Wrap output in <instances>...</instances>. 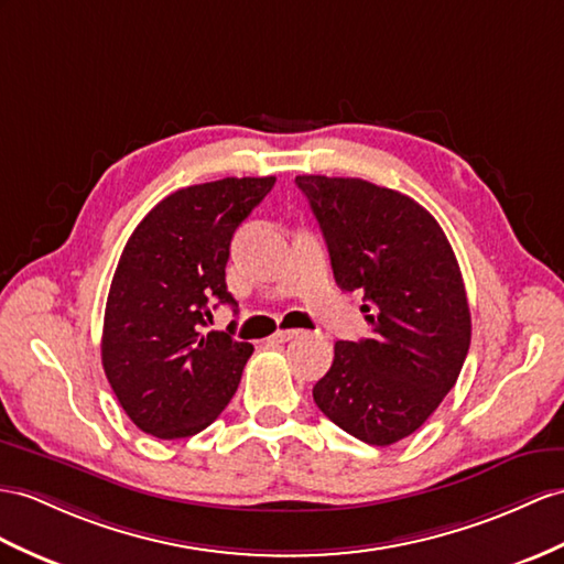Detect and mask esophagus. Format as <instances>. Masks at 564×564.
I'll use <instances>...</instances> for the list:
<instances>
[{
	"label": "esophagus",
	"instance_id": "esophagus-1",
	"mask_svg": "<svg viewBox=\"0 0 564 564\" xmlns=\"http://www.w3.org/2000/svg\"><path fill=\"white\" fill-rule=\"evenodd\" d=\"M301 333L299 329H278V333L272 335V339L274 341H280V345H284V341H290V339H296Z\"/></svg>",
	"mask_w": 564,
	"mask_h": 564
}]
</instances>
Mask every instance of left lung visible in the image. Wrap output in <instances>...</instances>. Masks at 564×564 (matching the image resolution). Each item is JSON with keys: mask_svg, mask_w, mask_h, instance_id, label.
Masks as SVG:
<instances>
[{"mask_svg": "<svg viewBox=\"0 0 564 564\" xmlns=\"http://www.w3.org/2000/svg\"><path fill=\"white\" fill-rule=\"evenodd\" d=\"M335 280L361 292L370 337L339 339L313 400L341 431L386 447L411 435L455 388L471 313L455 251L435 217L400 191L301 174Z\"/></svg>", "mask_w": 564, "mask_h": 564, "instance_id": "8db88e82", "label": "left lung"}]
</instances>
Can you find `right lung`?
<instances>
[{
    "label": "right lung",
    "instance_id": "obj_1",
    "mask_svg": "<svg viewBox=\"0 0 564 564\" xmlns=\"http://www.w3.org/2000/svg\"><path fill=\"white\" fill-rule=\"evenodd\" d=\"M274 176H227L174 191L123 246L109 286L102 368L121 409L160 441L196 435L235 397L253 345L210 329V304L237 301L225 268L237 227Z\"/></svg>",
    "mask_w": 564,
    "mask_h": 564
}]
</instances>
